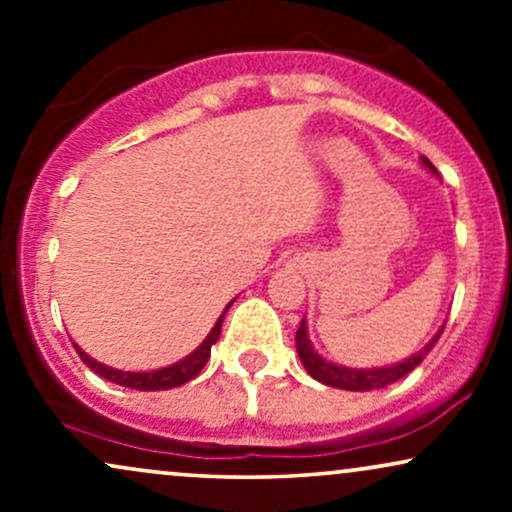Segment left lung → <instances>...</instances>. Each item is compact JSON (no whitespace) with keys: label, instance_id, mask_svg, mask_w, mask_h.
I'll use <instances>...</instances> for the list:
<instances>
[{"label":"left lung","instance_id":"8db88e82","mask_svg":"<svg viewBox=\"0 0 512 512\" xmlns=\"http://www.w3.org/2000/svg\"><path fill=\"white\" fill-rule=\"evenodd\" d=\"M421 163H424L431 173L438 175V170L433 168V163L428 161L426 156H421ZM440 334H443V327L436 332V337H431V342H428L424 349L416 351V354H411L409 358H404V361L392 363V366L349 368V366H339V363L327 361V358H322L320 354H317L313 342H310V337H308V322H305V317H303L301 327H298V332H296V351H298V358H301L303 368L308 370L310 378H315L317 383H322L327 387H337V390L368 392V390H380V387L397 383L399 378H404V375L411 373V370L424 361L428 351L436 346Z\"/></svg>","mask_w":512,"mask_h":512}]
</instances>
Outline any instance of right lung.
<instances>
[{
	"instance_id": "obj_1",
	"label": "right lung",
	"mask_w": 512,
	"mask_h": 512,
	"mask_svg": "<svg viewBox=\"0 0 512 512\" xmlns=\"http://www.w3.org/2000/svg\"><path fill=\"white\" fill-rule=\"evenodd\" d=\"M233 301H236V298H233ZM233 301L228 303L226 308H223V313L219 315V320H216V325L211 327V332L207 334V339H204V342L199 344L190 356L180 358L178 363H173V366H166V368L144 370V373H132V370H117V368L105 366V363L96 361V358L88 356L79 344H74V342L72 344H74L76 354L81 356V361H84L86 366L93 370V373L101 375L103 380H110V383H115V385L129 387V390H142V392L173 390V387H180V385L190 383V380L197 378V375L202 373V368L207 366V361H209V356H211V346H214L216 339H219L223 317H226V310L231 308Z\"/></svg>"
}]
</instances>
